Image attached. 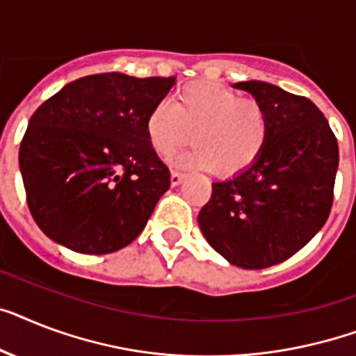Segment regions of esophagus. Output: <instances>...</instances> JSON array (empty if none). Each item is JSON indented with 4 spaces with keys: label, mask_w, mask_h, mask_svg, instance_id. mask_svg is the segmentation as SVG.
<instances>
[{
    "label": "esophagus",
    "mask_w": 356,
    "mask_h": 356,
    "mask_svg": "<svg viewBox=\"0 0 356 356\" xmlns=\"http://www.w3.org/2000/svg\"><path fill=\"white\" fill-rule=\"evenodd\" d=\"M184 179V173L179 172V170H173L172 172V186H177V184L183 183Z\"/></svg>",
    "instance_id": "esophagus-1"
}]
</instances>
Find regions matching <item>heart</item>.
I'll return each instance as SVG.
<instances>
[{"label": "heart", "instance_id": "1", "mask_svg": "<svg viewBox=\"0 0 356 356\" xmlns=\"http://www.w3.org/2000/svg\"><path fill=\"white\" fill-rule=\"evenodd\" d=\"M268 131L263 102L212 82L188 83L173 104L161 102L146 120L148 140L161 157H172L192 138L195 149L188 163L221 177L250 168L265 149Z\"/></svg>", "mask_w": 356, "mask_h": 356}]
</instances>
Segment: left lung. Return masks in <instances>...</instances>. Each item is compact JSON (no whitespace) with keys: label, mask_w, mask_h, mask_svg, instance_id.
<instances>
[{"label":"left lung","mask_w":356,"mask_h":356,"mask_svg":"<svg viewBox=\"0 0 356 356\" xmlns=\"http://www.w3.org/2000/svg\"><path fill=\"white\" fill-rule=\"evenodd\" d=\"M268 111L270 131L245 172L212 184L197 216L213 250L241 268H267L298 252L333 207L338 143L309 98L267 82H238Z\"/></svg>","instance_id":"1"}]
</instances>
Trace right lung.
<instances>
[{"mask_svg":"<svg viewBox=\"0 0 356 356\" xmlns=\"http://www.w3.org/2000/svg\"><path fill=\"white\" fill-rule=\"evenodd\" d=\"M175 78L89 74L47 98L19 146L29 210L45 236L82 254L117 252L170 188L146 120Z\"/></svg>","mask_w":356,"mask_h":356,"instance_id":"right-lung-1","label":"right lung"}]
</instances>
